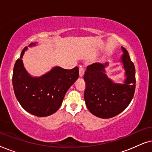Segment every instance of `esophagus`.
Listing matches in <instances>:
<instances>
[{"label": "esophagus", "instance_id": "esophagus-1", "mask_svg": "<svg viewBox=\"0 0 152 152\" xmlns=\"http://www.w3.org/2000/svg\"><path fill=\"white\" fill-rule=\"evenodd\" d=\"M79 73H80V77H83L84 74V68L83 67H80L79 69Z\"/></svg>", "mask_w": 152, "mask_h": 152}]
</instances>
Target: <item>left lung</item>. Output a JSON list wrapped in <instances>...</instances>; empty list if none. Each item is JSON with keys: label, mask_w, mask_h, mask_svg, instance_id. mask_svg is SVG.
Wrapping results in <instances>:
<instances>
[{"label": "left lung", "mask_w": 152, "mask_h": 152, "mask_svg": "<svg viewBox=\"0 0 152 152\" xmlns=\"http://www.w3.org/2000/svg\"><path fill=\"white\" fill-rule=\"evenodd\" d=\"M121 61L125 70L124 84H116L105 74L108 63H95L87 66L84 80L86 105L91 113L98 118H111L123 111L129 104L136 88L134 64L126 50L122 47Z\"/></svg>", "instance_id": "1"}]
</instances>
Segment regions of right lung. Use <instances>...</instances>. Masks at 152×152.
<instances>
[{"mask_svg": "<svg viewBox=\"0 0 152 152\" xmlns=\"http://www.w3.org/2000/svg\"><path fill=\"white\" fill-rule=\"evenodd\" d=\"M35 45L32 43L29 46ZM27 48L23 50L14 66V93L26 111L38 117L50 115L59 109L68 88L78 79L79 68L66 70L57 66L41 77H33L25 69L22 61Z\"/></svg>", "mask_w": 152, "mask_h": 152, "instance_id": "right-lung-1", "label": "right lung"}]
</instances>
